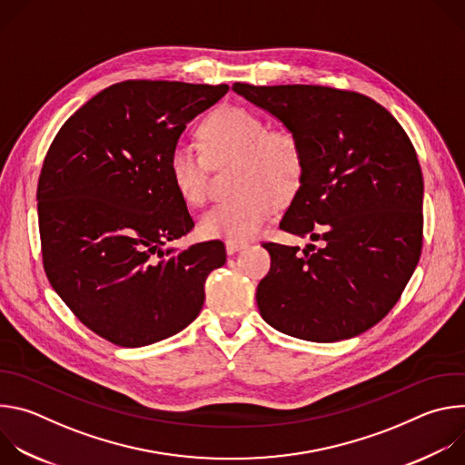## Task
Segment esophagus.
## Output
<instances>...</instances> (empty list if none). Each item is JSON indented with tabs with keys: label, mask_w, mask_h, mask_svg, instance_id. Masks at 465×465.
Wrapping results in <instances>:
<instances>
[{
	"label": "esophagus",
	"mask_w": 465,
	"mask_h": 465,
	"mask_svg": "<svg viewBox=\"0 0 465 465\" xmlns=\"http://www.w3.org/2000/svg\"><path fill=\"white\" fill-rule=\"evenodd\" d=\"M246 246H248V242H244V241H226V253L232 255V253H235V252H239Z\"/></svg>",
	"instance_id": "esophagus-1"
}]
</instances>
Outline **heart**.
<instances>
[{
    "mask_svg": "<svg viewBox=\"0 0 465 465\" xmlns=\"http://www.w3.org/2000/svg\"><path fill=\"white\" fill-rule=\"evenodd\" d=\"M203 151L210 162L235 158L232 196L198 219L206 239L248 241L267 224L278 201H289L302 185L305 156L300 140L289 130L269 128L267 121L242 106H223L201 126ZM171 182L182 201L198 206L206 198V159L178 142L167 158Z\"/></svg>",
    "mask_w": 465,
    "mask_h": 465,
    "instance_id": "heart-1",
    "label": "heart"
}]
</instances>
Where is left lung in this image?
<instances>
[{
    "label": "left lung",
    "mask_w": 465,
    "mask_h": 465,
    "mask_svg": "<svg viewBox=\"0 0 465 465\" xmlns=\"http://www.w3.org/2000/svg\"><path fill=\"white\" fill-rule=\"evenodd\" d=\"M232 90L300 140L305 173L280 228L300 246L264 242L271 271L255 292L262 320L311 342L357 337L400 300L423 244V174L397 119L373 99L327 86Z\"/></svg>",
    "instance_id": "8db88e82"
}]
</instances>
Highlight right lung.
<instances>
[{
	"label": "right lung",
	"instance_id": "right-lung-1",
	"mask_svg": "<svg viewBox=\"0 0 465 465\" xmlns=\"http://www.w3.org/2000/svg\"><path fill=\"white\" fill-rule=\"evenodd\" d=\"M228 84L117 83L81 106L53 140L38 180L47 280L74 314L121 348L160 342L204 305L226 262L221 241L167 246L194 223L167 158L185 124Z\"/></svg>",
	"mask_w": 465,
	"mask_h": 465
}]
</instances>
